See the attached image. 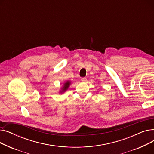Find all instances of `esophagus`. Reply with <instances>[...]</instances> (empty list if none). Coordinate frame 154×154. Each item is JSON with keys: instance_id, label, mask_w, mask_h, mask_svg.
Instances as JSON below:
<instances>
[{"instance_id": "esophagus-1", "label": "esophagus", "mask_w": 154, "mask_h": 154, "mask_svg": "<svg viewBox=\"0 0 154 154\" xmlns=\"http://www.w3.org/2000/svg\"><path fill=\"white\" fill-rule=\"evenodd\" d=\"M81 80H82V82H86V81H87V79H86L85 77H83V78H82V79H81Z\"/></svg>"}]
</instances>
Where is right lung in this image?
Returning <instances> with one entry per match:
<instances>
[{"label": "right lung", "mask_w": 154, "mask_h": 154, "mask_svg": "<svg viewBox=\"0 0 154 154\" xmlns=\"http://www.w3.org/2000/svg\"><path fill=\"white\" fill-rule=\"evenodd\" d=\"M70 85V81H69V80H68V81L65 82V83L63 84V86L62 87V89H61V91H60V93H63V92H64L65 91H66L68 89V88L69 87Z\"/></svg>", "instance_id": "add662e5"}]
</instances>
